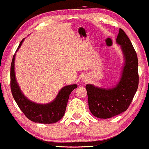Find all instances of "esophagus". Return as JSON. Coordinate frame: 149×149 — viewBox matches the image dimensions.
Listing matches in <instances>:
<instances>
[{
    "mask_svg": "<svg viewBox=\"0 0 149 149\" xmlns=\"http://www.w3.org/2000/svg\"><path fill=\"white\" fill-rule=\"evenodd\" d=\"M87 80H88V79H86V78H83V82H86Z\"/></svg>",
    "mask_w": 149,
    "mask_h": 149,
    "instance_id": "obj_1",
    "label": "esophagus"
}]
</instances>
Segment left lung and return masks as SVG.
<instances>
[{
	"label": "left lung",
	"mask_w": 149,
	"mask_h": 149,
	"mask_svg": "<svg viewBox=\"0 0 149 149\" xmlns=\"http://www.w3.org/2000/svg\"><path fill=\"white\" fill-rule=\"evenodd\" d=\"M116 42L121 45L125 65L120 80L110 89L86 85L90 112L99 118L107 119L125 111L130 105L139 85L136 51L124 31L120 29Z\"/></svg>",
	"instance_id": "8db88e82"
}]
</instances>
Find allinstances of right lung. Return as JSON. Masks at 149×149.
I'll list each match as a JSON object with an SVG mask.
<instances>
[{"label":"right lung","instance_id":"right-lung-1","mask_svg":"<svg viewBox=\"0 0 149 149\" xmlns=\"http://www.w3.org/2000/svg\"><path fill=\"white\" fill-rule=\"evenodd\" d=\"M24 40V39L20 42L17 51L20 47ZM15 54L13 56L10 67V88L13 96L19 108L30 120L34 123L51 124L61 120L64 115L70 94L74 89L77 88V85H67L61 88L57 97L50 103L46 104L35 103L29 100L19 89L15 78Z\"/></svg>","mask_w":149,"mask_h":149}]
</instances>
